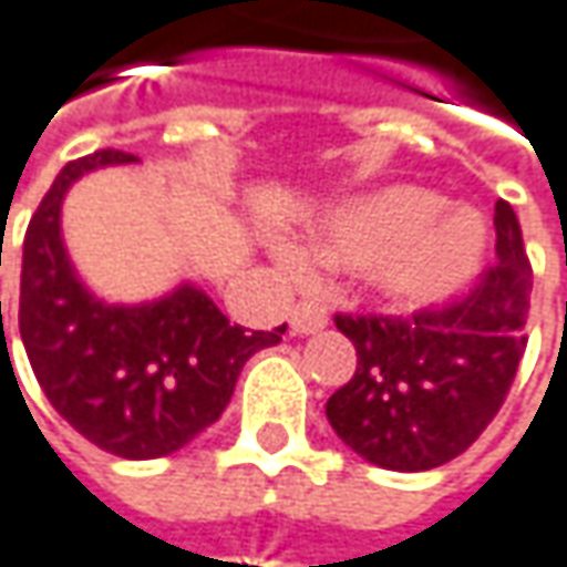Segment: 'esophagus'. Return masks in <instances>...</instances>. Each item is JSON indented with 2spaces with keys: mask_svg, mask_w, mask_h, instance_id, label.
I'll use <instances>...</instances> for the list:
<instances>
[{
  "mask_svg": "<svg viewBox=\"0 0 567 567\" xmlns=\"http://www.w3.org/2000/svg\"><path fill=\"white\" fill-rule=\"evenodd\" d=\"M323 327H327V310L317 308L313 301L295 305V310H291V330L298 332V336H310V332L323 330Z\"/></svg>",
  "mask_w": 567,
  "mask_h": 567,
  "instance_id": "1",
  "label": "esophagus"
}]
</instances>
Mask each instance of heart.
<instances>
[{
	"label": "heart",
	"mask_w": 567,
	"mask_h": 567,
	"mask_svg": "<svg viewBox=\"0 0 567 567\" xmlns=\"http://www.w3.org/2000/svg\"><path fill=\"white\" fill-rule=\"evenodd\" d=\"M485 254V228L473 209L451 206L425 186H383L327 215L313 231V259L332 272L371 276V285L400 310L444 305L463 291ZM291 276L308 259L279 247Z\"/></svg>",
	"instance_id": "obj_1"
}]
</instances>
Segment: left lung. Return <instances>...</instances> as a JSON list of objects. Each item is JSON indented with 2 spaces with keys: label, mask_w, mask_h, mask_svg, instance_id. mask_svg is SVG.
<instances>
[{
  "label": "left lung",
  "mask_w": 567,
  "mask_h": 567,
  "mask_svg": "<svg viewBox=\"0 0 567 567\" xmlns=\"http://www.w3.org/2000/svg\"><path fill=\"white\" fill-rule=\"evenodd\" d=\"M498 262L447 308L403 317L336 313L352 339V381L327 400L332 431L368 463L422 473L460 456L498 415L527 349L533 291L520 221L495 203Z\"/></svg>",
  "instance_id": "8db88e82"
}]
</instances>
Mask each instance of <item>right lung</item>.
I'll return each mask as SVG.
<instances>
[{
    "label": "right lung",
    "mask_w": 567,
    "mask_h": 567,
    "mask_svg": "<svg viewBox=\"0 0 567 567\" xmlns=\"http://www.w3.org/2000/svg\"><path fill=\"white\" fill-rule=\"evenodd\" d=\"M130 161L101 148L69 161L47 189L24 235L18 330L47 400L72 429L107 454L152 460L218 422L247 358L282 342L285 327L247 332L189 282L145 305H107L79 282L62 247V196L87 171Z\"/></svg>",
    "instance_id": "obj_1"
}]
</instances>
